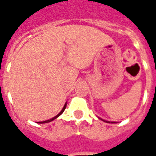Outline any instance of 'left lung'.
<instances>
[{
	"label": "left lung",
	"instance_id": "obj_1",
	"mask_svg": "<svg viewBox=\"0 0 156 156\" xmlns=\"http://www.w3.org/2000/svg\"><path fill=\"white\" fill-rule=\"evenodd\" d=\"M100 119V118H99ZM103 121H105V122H106V123H111V124H115V122H110V121H107V120H104V119H102Z\"/></svg>",
	"mask_w": 156,
	"mask_h": 156
}]
</instances>
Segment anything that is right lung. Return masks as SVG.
I'll use <instances>...</instances> for the list:
<instances>
[{"label": "right lung", "mask_w": 156, "mask_h": 156, "mask_svg": "<svg viewBox=\"0 0 156 156\" xmlns=\"http://www.w3.org/2000/svg\"><path fill=\"white\" fill-rule=\"evenodd\" d=\"M66 106H67V102H66V103H65L64 106H63V108H62V110H61V112H60V113H59V114H58V115H56V116H55V117L51 118V119H48V120L41 121V122H37V123H38V124H45V123H49V122H51V121L54 120V119H57V118L59 117V116H60V115H61L62 114V113H63V112H64L65 108H66Z\"/></svg>", "instance_id": "right-lung-1"}]
</instances>
